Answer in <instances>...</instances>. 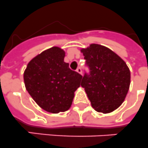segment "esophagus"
<instances>
[{"mask_svg":"<svg viewBox=\"0 0 148 148\" xmlns=\"http://www.w3.org/2000/svg\"><path fill=\"white\" fill-rule=\"evenodd\" d=\"M77 72H78L79 74H82V69H81V68H78L77 69Z\"/></svg>","mask_w":148,"mask_h":148,"instance_id":"34e87169","label":"esophagus"}]
</instances>
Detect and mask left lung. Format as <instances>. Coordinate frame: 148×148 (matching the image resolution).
I'll return each instance as SVG.
<instances>
[{
	"label": "left lung",
	"instance_id": "8db88e82",
	"mask_svg": "<svg viewBox=\"0 0 148 148\" xmlns=\"http://www.w3.org/2000/svg\"><path fill=\"white\" fill-rule=\"evenodd\" d=\"M81 52L89 67L81 86L92 108L103 114L112 112L125 100L130 85V71L126 62L108 47L92 43Z\"/></svg>",
	"mask_w": 148,
	"mask_h": 148
}]
</instances>
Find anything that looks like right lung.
Wrapping results in <instances>:
<instances>
[{"label": "right lung", "mask_w": 148, "mask_h": 148, "mask_svg": "<svg viewBox=\"0 0 148 148\" xmlns=\"http://www.w3.org/2000/svg\"><path fill=\"white\" fill-rule=\"evenodd\" d=\"M65 53L53 47L30 61L24 72L27 91L43 110L53 114L70 108L82 75L64 62Z\"/></svg>", "instance_id": "right-lung-1"}]
</instances>
